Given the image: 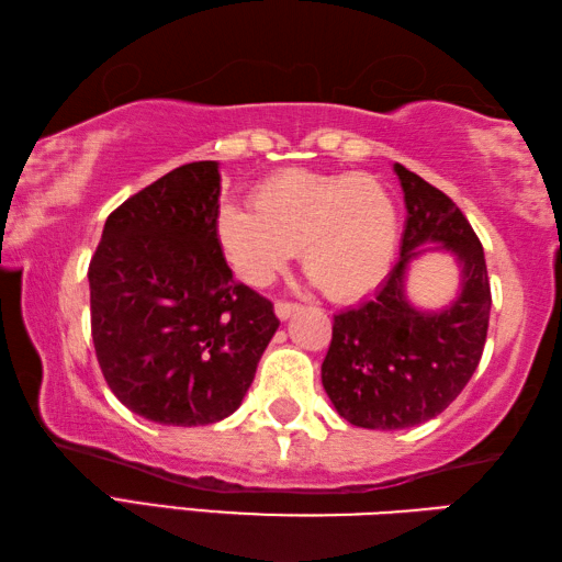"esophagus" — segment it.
<instances>
[{"instance_id": "1", "label": "esophagus", "mask_w": 562, "mask_h": 562, "mask_svg": "<svg viewBox=\"0 0 562 562\" xmlns=\"http://www.w3.org/2000/svg\"><path fill=\"white\" fill-rule=\"evenodd\" d=\"M301 306L299 303H289V301H276V316L281 321H289L293 313H296Z\"/></svg>"}]
</instances>
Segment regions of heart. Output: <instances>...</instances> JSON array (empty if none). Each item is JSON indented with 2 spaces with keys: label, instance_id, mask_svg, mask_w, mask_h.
<instances>
[{
  "label": "heart",
  "instance_id": "obj_1",
  "mask_svg": "<svg viewBox=\"0 0 562 562\" xmlns=\"http://www.w3.org/2000/svg\"><path fill=\"white\" fill-rule=\"evenodd\" d=\"M254 210L224 204L214 232L232 269L266 286L301 246V266L333 301L378 289L397 251V210L370 175H323L303 167L256 184Z\"/></svg>",
  "mask_w": 562,
  "mask_h": 562
}]
</instances>
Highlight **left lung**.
<instances>
[{
    "mask_svg": "<svg viewBox=\"0 0 562 562\" xmlns=\"http://www.w3.org/2000/svg\"><path fill=\"white\" fill-rule=\"evenodd\" d=\"M407 222L400 261L370 301L333 316V340L321 378L333 407L350 425L407 429L445 412L481 360L491 286L484 246L449 196L395 162ZM449 250L462 266L460 296L441 312H419L404 296L408 261Z\"/></svg>",
    "mask_w": 562,
    "mask_h": 562,
    "instance_id": "left-lung-1",
    "label": "left lung"
}]
</instances>
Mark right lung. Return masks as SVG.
I'll list each match as a JSON object with an SVG mask.
<instances>
[{
    "instance_id": "obj_1",
    "label": "right lung",
    "mask_w": 562,
    "mask_h": 562,
    "mask_svg": "<svg viewBox=\"0 0 562 562\" xmlns=\"http://www.w3.org/2000/svg\"><path fill=\"white\" fill-rule=\"evenodd\" d=\"M220 182V162L202 160L127 196L88 266L98 366L157 425L229 417L279 328L273 303L234 281L216 241Z\"/></svg>"
}]
</instances>
